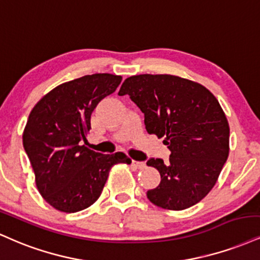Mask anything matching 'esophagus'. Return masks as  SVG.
Wrapping results in <instances>:
<instances>
[{"label": "esophagus", "instance_id": "34e87169", "mask_svg": "<svg viewBox=\"0 0 260 260\" xmlns=\"http://www.w3.org/2000/svg\"><path fill=\"white\" fill-rule=\"evenodd\" d=\"M133 166L139 168V169H143V168L146 167V164L143 163V161H136V160H133Z\"/></svg>", "mask_w": 260, "mask_h": 260}]
</instances>
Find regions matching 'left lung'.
I'll use <instances>...</instances> for the list:
<instances>
[{"label":"left lung","instance_id":"8db88e82","mask_svg":"<svg viewBox=\"0 0 260 260\" xmlns=\"http://www.w3.org/2000/svg\"><path fill=\"white\" fill-rule=\"evenodd\" d=\"M129 94L145 114L148 134L164 137L168 163L149 159L160 184L147 198L163 209L184 210L214 187L229 157V121L216 97L196 81L169 74L127 78L119 96Z\"/></svg>","mask_w":260,"mask_h":260}]
</instances>
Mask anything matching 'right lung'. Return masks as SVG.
Masks as SVG:
<instances>
[{
    "mask_svg": "<svg viewBox=\"0 0 260 260\" xmlns=\"http://www.w3.org/2000/svg\"><path fill=\"white\" fill-rule=\"evenodd\" d=\"M120 75L92 74L58 85L34 106L23 131V146L36 187L63 213L82 210L99 200L112 167L131 164L123 152L101 154L82 145L91 114L117 90Z\"/></svg>",
    "mask_w": 260,
    "mask_h": 260,
    "instance_id": "1",
    "label": "right lung"
}]
</instances>
